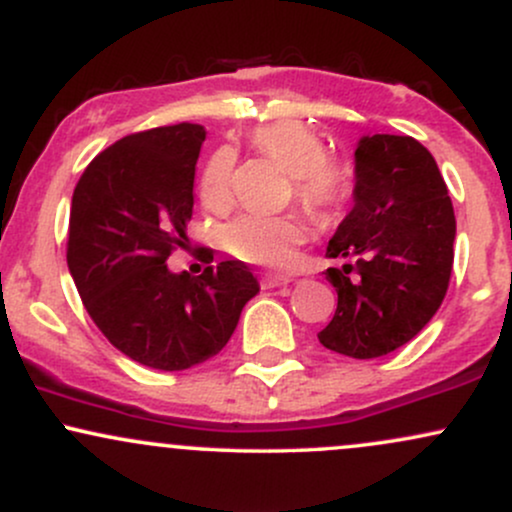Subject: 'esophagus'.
I'll return each mask as SVG.
<instances>
[{
    "label": "esophagus",
    "mask_w": 512,
    "mask_h": 512,
    "mask_svg": "<svg viewBox=\"0 0 512 512\" xmlns=\"http://www.w3.org/2000/svg\"><path fill=\"white\" fill-rule=\"evenodd\" d=\"M289 276H279V274H264L260 279L262 289H276V286H286L289 284Z\"/></svg>",
    "instance_id": "34e87169"
}]
</instances>
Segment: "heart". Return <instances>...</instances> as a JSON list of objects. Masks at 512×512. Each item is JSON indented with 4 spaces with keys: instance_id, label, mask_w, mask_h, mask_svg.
Wrapping results in <instances>:
<instances>
[{
    "instance_id": "1",
    "label": "heart",
    "mask_w": 512,
    "mask_h": 512,
    "mask_svg": "<svg viewBox=\"0 0 512 512\" xmlns=\"http://www.w3.org/2000/svg\"><path fill=\"white\" fill-rule=\"evenodd\" d=\"M248 142L291 175L293 197L317 216L332 214L349 195L351 170L342 158L325 154V142L301 120H274L257 125ZM236 154L214 151L202 170L199 190L211 209H226L233 199ZM305 240V223L296 216L245 214L223 228V245L240 262L264 269H286Z\"/></svg>"
}]
</instances>
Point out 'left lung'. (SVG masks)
I'll list each match as a JSON object with an SVG mask.
<instances>
[{"label": "left lung", "instance_id": "obj_1", "mask_svg": "<svg viewBox=\"0 0 512 512\" xmlns=\"http://www.w3.org/2000/svg\"><path fill=\"white\" fill-rule=\"evenodd\" d=\"M354 209L327 257L337 313L317 339L351 358H378L414 339L443 303L452 272L455 211L436 158L414 137L373 134L356 146Z\"/></svg>", "mask_w": 512, "mask_h": 512}]
</instances>
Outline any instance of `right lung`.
<instances>
[{"mask_svg":"<svg viewBox=\"0 0 512 512\" xmlns=\"http://www.w3.org/2000/svg\"><path fill=\"white\" fill-rule=\"evenodd\" d=\"M204 137L192 122L129 134L93 158L74 187L67 264L84 308L115 349L156 370H187L219 354L260 291L238 260L199 276L166 264L187 240Z\"/></svg>","mask_w":512,"mask_h":512,"instance_id":"add662e5","label":"right lung"}]
</instances>
